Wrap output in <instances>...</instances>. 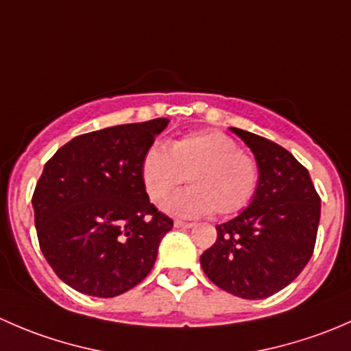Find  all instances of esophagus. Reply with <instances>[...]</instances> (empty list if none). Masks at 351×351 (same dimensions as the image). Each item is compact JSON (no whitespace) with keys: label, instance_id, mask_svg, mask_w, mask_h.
<instances>
[{"label":"esophagus","instance_id":"esophagus-1","mask_svg":"<svg viewBox=\"0 0 351 351\" xmlns=\"http://www.w3.org/2000/svg\"><path fill=\"white\" fill-rule=\"evenodd\" d=\"M175 228L190 229V228H193V222H185V221H180V219H176V221H175Z\"/></svg>","mask_w":351,"mask_h":351}]
</instances>
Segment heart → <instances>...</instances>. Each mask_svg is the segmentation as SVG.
<instances>
[{
    "mask_svg": "<svg viewBox=\"0 0 351 351\" xmlns=\"http://www.w3.org/2000/svg\"><path fill=\"white\" fill-rule=\"evenodd\" d=\"M144 186L154 204L165 200L183 182L189 189L173 195L166 210L195 217L214 210L232 215L243 210L260 185V166L251 154L239 151L232 137L219 130L193 132L165 146H151L141 165Z\"/></svg>",
    "mask_w": 351,
    "mask_h": 351,
    "instance_id": "1",
    "label": "heart"
}]
</instances>
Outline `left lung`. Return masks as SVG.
Segmentation results:
<instances>
[{
    "label": "left lung",
    "instance_id": "8db88e82",
    "mask_svg": "<svg viewBox=\"0 0 351 351\" xmlns=\"http://www.w3.org/2000/svg\"><path fill=\"white\" fill-rule=\"evenodd\" d=\"M260 166V185L250 207L215 226L217 239L200 256L212 284L241 299L280 292L311 260L321 217V198L309 171L289 151L232 127Z\"/></svg>",
    "mask_w": 351,
    "mask_h": 351
}]
</instances>
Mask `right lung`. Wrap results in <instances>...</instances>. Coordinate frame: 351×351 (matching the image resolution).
<instances>
[{"label": "right lung", "mask_w": 351, "mask_h": 351, "mask_svg": "<svg viewBox=\"0 0 351 351\" xmlns=\"http://www.w3.org/2000/svg\"><path fill=\"white\" fill-rule=\"evenodd\" d=\"M168 122L81 134L45 162L32 197L38 244L56 275L77 292L108 299L153 270L173 221L149 202L141 165Z\"/></svg>", "instance_id": "obj_1"}]
</instances>
